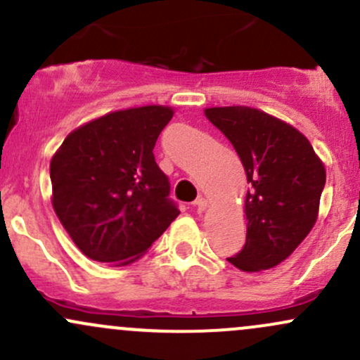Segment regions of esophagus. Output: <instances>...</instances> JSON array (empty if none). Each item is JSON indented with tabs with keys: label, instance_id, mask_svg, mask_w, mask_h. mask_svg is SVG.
<instances>
[{
	"label": "esophagus",
	"instance_id": "1",
	"mask_svg": "<svg viewBox=\"0 0 360 360\" xmlns=\"http://www.w3.org/2000/svg\"><path fill=\"white\" fill-rule=\"evenodd\" d=\"M193 207L196 208V212H198V213L205 212V208H207V200H205V198H198V200L195 201V203H193Z\"/></svg>",
	"mask_w": 360,
	"mask_h": 360
}]
</instances>
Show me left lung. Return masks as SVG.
<instances>
[{
    "label": "left lung",
    "instance_id": "obj_1",
    "mask_svg": "<svg viewBox=\"0 0 360 360\" xmlns=\"http://www.w3.org/2000/svg\"><path fill=\"white\" fill-rule=\"evenodd\" d=\"M205 116L236 148L250 184L246 243L227 262L243 271L274 268L316 224L325 165L302 133L263 110L232 105L205 109Z\"/></svg>",
    "mask_w": 360,
    "mask_h": 360
}]
</instances>
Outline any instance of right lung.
Listing matches in <instances>:
<instances>
[{
	"label": "right lung",
	"instance_id": "add662e5",
	"mask_svg": "<svg viewBox=\"0 0 360 360\" xmlns=\"http://www.w3.org/2000/svg\"><path fill=\"white\" fill-rule=\"evenodd\" d=\"M172 114L164 105L116 110L71 131L54 153V212L90 259L135 262L179 215L153 157Z\"/></svg>",
	"mask_w": 360,
	"mask_h": 360
}]
</instances>
